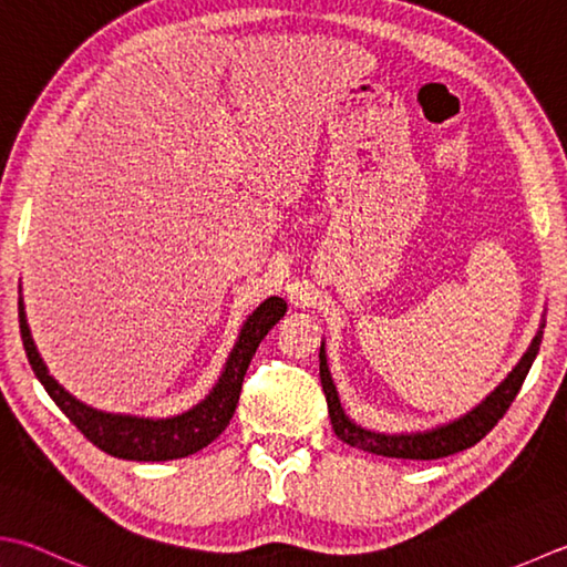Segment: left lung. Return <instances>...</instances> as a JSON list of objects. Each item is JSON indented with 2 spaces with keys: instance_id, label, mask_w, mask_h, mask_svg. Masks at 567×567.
I'll return each mask as SVG.
<instances>
[{
  "instance_id": "left-lung-1",
  "label": "left lung",
  "mask_w": 567,
  "mask_h": 567,
  "mask_svg": "<svg viewBox=\"0 0 567 567\" xmlns=\"http://www.w3.org/2000/svg\"><path fill=\"white\" fill-rule=\"evenodd\" d=\"M543 327L546 324H540L538 334L534 337V341H530L524 359L516 363V369L508 373L506 381L498 385L494 393L486 395L480 405L470 410L467 415H462L460 420H452L447 425L427 430V432H413V435H408V432H401V435H385V432L365 430L353 423V420H349V415L343 413V408L339 403L337 385L331 381V373L327 365L324 341H321L319 379L327 395V408H329L334 435L351 447L371 452V454H381V457H393V460H440V457H450L454 452L474 447L476 442L486 437V432L494 430V425L506 415L508 405H512L514 398L518 395L520 385H524L530 365H534L536 353L540 349Z\"/></svg>"
}]
</instances>
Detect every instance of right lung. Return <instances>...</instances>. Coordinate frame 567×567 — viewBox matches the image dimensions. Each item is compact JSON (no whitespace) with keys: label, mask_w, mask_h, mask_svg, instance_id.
Here are the masks:
<instances>
[{"label":"right lung","mask_w":567,"mask_h":567,"mask_svg":"<svg viewBox=\"0 0 567 567\" xmlns=\"http://www.w3.org/2000/svg\"><path fill=\"white\" fill-rule=\"evenodd\" d=\"M287 312L285 299L270 297L255 309L246 319L240 329V337L233 347L230 357L226 361V369L220 373L218 383L214 385L202 403L186 410L182 415L174 417H137V415H117V413H103V410L91 408L73 398L65 388L49 373L47 363H43L41 353L37 351V343L31 339V331L27 324L24 302L19 299V329L21 341H24V351L29 363L41 385L53 398L65 417L83 432V435L107 454L120 460H135V462H166L188 457L198 450L210 445L220 432L230 423L233 413H236L240 385L246 379L248 365L258 351L265 334L280 321Z\"/></svg>","instance_id":"right-lung-1"}]
</instances>
